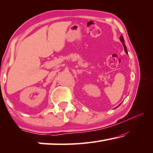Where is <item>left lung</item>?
<instances>
[{
    "label": "left lung",
    "mask_w": 153,
    "mask_h": 153,
    "mask_svg": "<svg viewBox=\"0 0 153 153\" xmlns=\"http://www.w3.org/2000/svg\"><path fill=\"white\" fill-rule=\"evenodd\" d=\"M120 42H121V43H123V47H124V49H125V52L127 53V54H128V52H127V48H126V45H125V41H124V38H123V37L122 35L120 36ZM118 105V106H119ZM117 108V107H116Z\"/></svg>",
    "instance_id": "left-lung-1"
}]
</instances>
